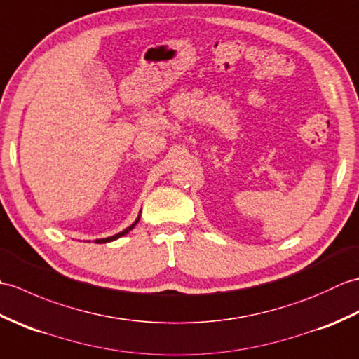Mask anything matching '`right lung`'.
<instances>
[{
  "mask_svg": "<svg viewBox=\"0 0 359 359\" xmlns=\"http://www.w3.org/2000/svg\"><path fill=\"white\" fill-rule=\"evenodd\" d=\"M140 212H142V210H140ZM140 212H139V216H137V219L134 220V222L129 225L128 228H125L123 231H120V233H117V234H114V236H109V238H103V239H95L94 242L95 243H106V242H112V241H116V239H118V238H121V236H125V234H128L129 231L133 230V228L137 225V222H139L140 220Z\"/></svg>",
  "mask_w": 359,
  "mask_h": 359,
  "instance_id": "right-lung-1",
  "label": "right lung"
}]
</instances>
